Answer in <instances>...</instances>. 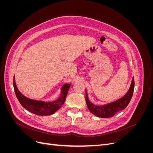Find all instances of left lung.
<instances>
[{
  "mask_svg": "<svg viewBox=\"0 0 153 153\" xmlns=\"http://www.w3.org/2000/svg\"><path fill=\"white\" fill-rule=\"evenodd\" d=\"M134 85H135V82H134V78L133 77L130 87H129L126 94L123 96L122 98L114 101V102L100 106L95 105L91 102L88 98V95L85 89V100L88 109L92 114L98 117L107 118L113 117L119 111L126 108L129 104L133 96Z\"/></svg>",
  "mask_w": 153,
  "mask_h": 153,
  "instance_id": "left-lung-1",
  "label": "left lung"
}]
</instances>
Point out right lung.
<instances>
[{"label":"right lung","mask_w":153,"mask_h":153,"mask_svg":"<svg viewBox=\"0 0 153 153\" xmlns=\"http://www.w3.org/2000/svg\"><path fill=\"white\" fill-rule=\"evenodd\" d=\"M14 89L17 98L24 108L29 112L38 115H50L57 111L66 100L68 90L71 86L70 84H64L61 87V95L56 100L51 102H45L43 101L31 100L23 95L18 89L16 85L15 76L13 79Z\"/></svg>","instance_id":"1"}]
</instances>
